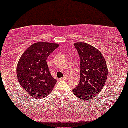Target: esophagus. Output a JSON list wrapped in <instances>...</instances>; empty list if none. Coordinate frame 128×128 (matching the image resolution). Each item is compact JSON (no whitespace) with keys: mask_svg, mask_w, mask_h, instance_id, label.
I'll list each match as a JSON object with an SVG mask.
<instances>
[{"mask_svg":"<svg viewBox=\"0 0 128 128\" xmlns=\"http://www.w3.org/2000/svg\"><path fill=\"white\" fill-rule=\"evenodd\" d=\"M66 78V75H64V76L62 77V78H61V79H62V80H65V79Z\"/></svg>","mask_w":128,"mask_h":128,"instance_id":"esophagus-1","label":"esophagus"}]
</instances>
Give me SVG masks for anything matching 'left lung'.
I'll return each mask as SVG.
<instances>
[{
    "label": "left lung",
    "mask_w": 128,
    "mask_h": 128,
    "mask_svg": "<svg viewBox=\"0 0 128 128\" xmlns=\"http://www.w3.org/2000/svg\"><path fill=\"white\" fill-rule=\"evenodd\" d=\"M74 46L80 60L79 84L73 89L75 96L86 100L96 96L104 86L108 68L100 50L86 42H76Z\"/></svg>",
    "instance_id": "8db88e82"
}]
</instances>
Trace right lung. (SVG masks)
Masks as SVG:
<instances>
[{
  "mask_svg": "<svg viewBox=\"0 0 128 128\" xmlns=\"http://www.w3.org/2000/svg\"><path fill=\"white\" fill-rule=\"evenodd\" d=\"M58 46L56 43L38 42L20 57L16 68L18 79L30 96L42 98L52 92L57 81L50 74L46 60Z\"/></svg>",
  "mask_w": 128,
  "mask_h": 128,
  "instance_id": "add662e5",
  "label": "right lung"
}]
</instances>
